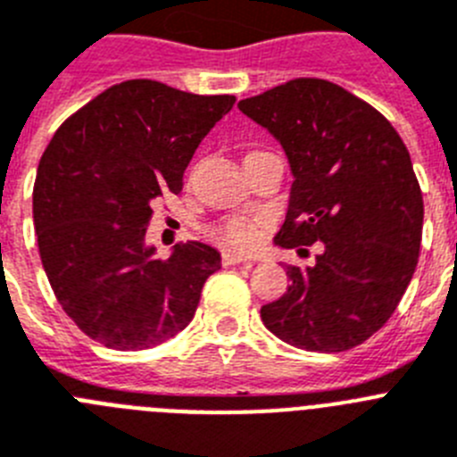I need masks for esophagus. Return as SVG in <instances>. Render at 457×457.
<instances>
[{"mask_svg": "<svg viewBox=\"0 0 457 457\" xmlns=\"http://www.w3.org/2000/svg\"><path fill=\"white\" fill-rule=\"evenodd\" d=\"M223 264H225V267H234V264H253V262L248 260V257L239 255V253H228V251H225L223 253Z\"/></svg>", "mask_w": 457, "mask_h": 457, "instance_id": "esophagus-1", "label": "esophagus"}]
</instances>
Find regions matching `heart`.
I'll return each instance as SVG.
<instances>
[{
  "mask_svg": "<svg viewBox=\"0 0 457 457\" xmlns=\"http://www.w3.org/2000/svg\"><path fill=\"white\" fill-rule=\"evenodd\" d=\"M212 239L225 248H251L257 241V225L245 218H228L213 225Z\"/></svg>",
  "mask_w": 457,
  "mask_h": 457,
  "instance_id": "heart-1",
  "label": "heart"
}]
</instances>
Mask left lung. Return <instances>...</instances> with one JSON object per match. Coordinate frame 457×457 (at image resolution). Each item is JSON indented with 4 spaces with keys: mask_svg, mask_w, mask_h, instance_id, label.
Returning a JSON list of instances; mask_svg holds the SVG:
<instances>
[{
    "mask_svg": "<svg viewBox=\"0 0 457 457\" xmlns=\"http://www.w3.org/2000/svg\"><path fill=\"white\" fill-rule=\"evenodd\" d=\"M239 110L287 154L295 184L283 248L322 241L308 269L262 305L273 336L308 352H345L388 322L414 276L423 195L407 146L382 112L343 87L296 78L244 98Z\"/></svg>",
    "mask_w": 457,
    "mask_h": 457,
    "instance_id": "8db88e82",
    "label": "left lung"
}]
</instances>
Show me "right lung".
<instances>
[{
  "instance_id": "add662e5",
  "label": "right lung",
  "mask_w": 457,
  "mask_h": 457,
  "mask_svg": "<svg viewBox=\"0 0 457 457\" xmlns=\"http://www.w3.org/2000/svg\"><path fill=\"white\" fill-rule=\"evenodd\" d=\"M237 98L126 80L91 98L53 135L34 184L38 253L63 312L91 340L149 349L190 324L220 253L200 241L156 260L145 234L177 195L204 135Z\"/></svg>"
}]
</instances>
